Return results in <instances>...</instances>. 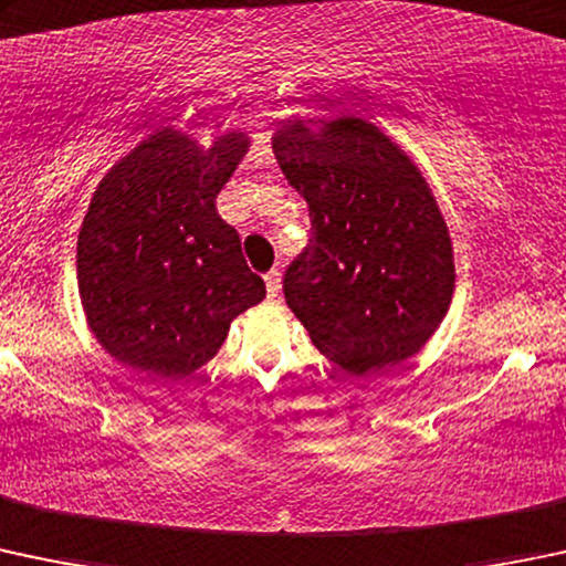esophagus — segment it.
Instances as JSON below:
<instances>
[{"label": "esophagus", "instance_id": "obj_1", "mask_svg": "<svg viewBox=\"0 0 566 566\" xmlns=\"http://www.w3.org/2000/svg\"><path fill=\"white\" fill-rule=\"evenodd\" d=\"M265 290H268V298H271V301L276 298L279 290H282V273H279L276 268L265 273Z\"/></svg>", "mask_w": 566, "mask_h": 566}]
</instances>
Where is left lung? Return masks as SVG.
<instances>
[{
    "instance_id": "8db88e82",
    "label": "left lung",
    "mask_w": 566,
    "mask_h": 566,
    "mask_svg": "<svg viewBox=\"0 0 566 566\" xmlns=\"http://www.w3.org/2000/svg\"><path fill=\"white\" fill-rule=\"evenodd\" d=\"M273 154L312 217L284 298L314 347L355 377L412 358L455 290L448 224L418 165L355 116L293 118Z\"/></svg>"
}]
</instances>
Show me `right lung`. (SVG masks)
Instances as JSON below:
<instances>
[{
	"instance_id": "add662e5",
	"label": "right lung",
	"mask_w": 566,
	"mask_h": 566,
	"mask_svg": "<svg viewBox=\"0 0 566 566\" xmlns=\"http://www.w3.org/2000/svg\"><path fill=\"white\" fill-rule=\"evenodd\" d=\"M249 143L228 133L203 148L165 127L99 181L78 233V293L111 358L189 377L219 353L238 314L265 298L241 238L217 213Z\"/></svg>"
}]
</instances>
